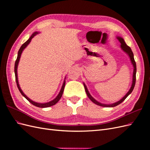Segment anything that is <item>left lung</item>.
<instances>
[{
    "label": "left lung",
    "instance_id": "left-lung-1",
    "mask_svg": "<svg viewBox=\"0 0 150 150\" xmlns=\"http://www.w3.org/2000/svg\"><path fill=\"white\" fill-rule=\"evenodd\" d=\"M116 38L117 39V40H119V41L121 43V49L123 51L125 52H126L127 54H128L129 59H130V61H131V64H132L133 66V81H132V84H131V88L129 89V90L128 91V92L127 93L125 96L122 98V99H121L120 101H117L116 103H112V104H103V103H99L98 102V101H96V99H95L90 94L89 92L88 91V88L87 87H86V86L84 83H83L84 84V88H85V91H86V94H87L88 98L90 99V100L92 102H93L94 103H95L96 104H97V105L98 106H103V107H108V108H111V107H115V106H116L118 105V104H120V103H121L122 101H123L125 99L128 97L129 95L132 93L133 90L134 89V87L135 86V83H136V73H137V64H136V62H135V61H134V55H133V53L132 52V51H131V49L128 46H127L126 44L125 43L124 39H122V38L120 37V36H117V37H116Z\"/></svg>",
    "mask_w": 150,
    "mask_h": 150
}]
</instances>
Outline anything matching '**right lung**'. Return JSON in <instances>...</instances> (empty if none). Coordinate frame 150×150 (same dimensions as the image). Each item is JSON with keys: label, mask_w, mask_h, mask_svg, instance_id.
Here are the masks:
<instances>
[{"label": "right lung", "mask_w": 150, "mask_h": 150, "mask_svg": "<svg viewBox=\"0 0 150 150\" xmlns=\"http://www.w3.org/2000/svg\"><path fill=\"white\" fill-rule=\"evenodd\" d=\"M38 34H39L38 32H35V33H34L33 34L31 35L30 37L29 38V39L27 40V41L24 43L22 45L21 47H20L19 51H18V54H17V59L16 61V62H15V66H14V72H15V76H16V83H17V88L18 89H19V91L21 92V93L22 94V96H23L26 99H28V100L31 103L33 104V105L37 106V107H39V108H47V107H50V106H52L53 105H54V104H56L59 101V99H61L62 95L63 94V91H64V87H65V84H66V78H65V79L64 81V82H63V84H62V88L60 90L59 93L58 95L56 96V98L55 99H54L53 100L49 101V102H47V103H37V102H35L34 101H32L30 99H29L28 96H26V95L23 93V91H22V89H21L20 88V86L19 84V81H18V78H17V67H18V64H19V61H20V58H21V54H22V51H24V49L28 46L30 42L32 39H33L35 35H37Z\"/></svg>", "instance_id": "obj_1"}]
</instances>
